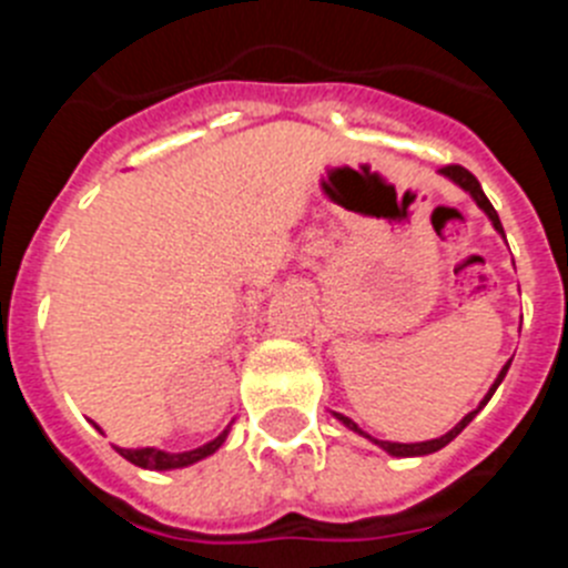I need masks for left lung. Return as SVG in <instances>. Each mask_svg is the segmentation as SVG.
Here are the masks:
<instances>
[{
  "label": "left lung",
  "mask_w": 568,
  "mask_h": 568,
  "mask_svg": "<svg viewBox=\"0 0 568 568\" xmlns=\"http://www.w3.org/2000/svg\"><path fill=\"white\" fill-rule=\"evenodd\" d=\"M440 175H446V179H453V182L458 184V187H464L466 193H469L471 199H475V202H478V207L484 210L486 215H489L491 224H495V230H498V233H504V224H500V219H498V210L491 207V202H489V199H486L484 187H480V182H478V179H475V175L469 173V170L460 168V164H446V168H440ZM506 369H509V364H506L504 369H500V375H498V378H495V384H491V389H489V393H486V398L480 400V406H478V409H475V413L466 415V418L460 420V424L455 426V429H449V433H446V435H440V438H433V440H424V444H393V440H375V438H369V435H366V433H361V426L355 424L353 418H346V415H341V413H335V418H338L341 424H344V426H349V429H353V433H358V435H364V438L375 440V444H378L381 449H386V453L395 455V458H415V455L438 453V449H444V446L449 444V440L458 438V435L464 433V426L469 424V420L475 418V415H478L480 409H484L486 400H489L491 395H495V389H498L500 381H504Z\"/></svg>",
  "instance_id": "1"
}]
</instances>
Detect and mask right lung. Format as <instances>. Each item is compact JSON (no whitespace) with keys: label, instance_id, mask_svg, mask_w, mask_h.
Returning <instances> with one entry per match:
<instances>
[{"label":"right lung","instance_id":"right-lung-1","mask_svg":"<svg viewBox=\"0 0 568 568\" xmlns=\"http://www.w3.org/2000/svg\"><path fill=\"white\" fill-rule=\"evenodd\" d=\"M224 438H227V429H224L219 438H213L210 444L199 446V449H190V453H162V449H119V455L122 458H128L130 464L135 466H142V469H182V466H190L195 464V460H202L207 458V455H213L219 446L224 444Z\"/></svg>","mask_w":568,"mask_h":568}]
</instances>
